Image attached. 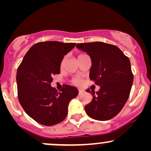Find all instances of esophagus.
<instances>
[{"label": "esophagus", "instance_id": "34e87169", "mask_svg": "<svg viewBox=\"0 0 151 151\" xmlns=\"http://www.w3.org/2000/svg\"><path fill=\"white\" fill-rule=\"evenodd\" d=\"M84 92V90L82 89H79V94H81V93H83Z\"/></svg>", "mask_w": 151, "mask_h": 151}]
</instances>
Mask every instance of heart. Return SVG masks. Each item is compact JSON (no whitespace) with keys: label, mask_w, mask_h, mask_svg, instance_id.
I'll return each instance as SVG.
<instances>
[{"label":"heart","mask_w":151,"mask_h":151,"mask_svg":"<svg viewBox=\"0 0 151 151\" xmlns=\"http://www.w3.org/2000/svg\"><path fill=\"white\" fill-rule=\"evenodd\" d=\"M80 55H79V56H80ZM72 81L74 85L76 86H81V84H83V79H81L80 77H74V79H72Z\"/></svg>","instance_id":"b5f03b06"}]
</instances>
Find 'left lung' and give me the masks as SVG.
Segmentation results:
<instances>
[{"mask_svg": "<svg viewBox=\"0 0 151 151\" xmlns=\"http://www.w3.org/2000/svg\"><path fill=\"white\" fill-rule=\"evenodd\" d=\"M91 60L89 78L100 86L92 94V101L85 106L89 116L106 121L116 116L129 99L133 75L129 59L119 47L102 42L77 44Z\"/></svg>", "mask_w": 151, "mask_h": 151, "instance_id": "1", "label": "left lung"}]
</instances>
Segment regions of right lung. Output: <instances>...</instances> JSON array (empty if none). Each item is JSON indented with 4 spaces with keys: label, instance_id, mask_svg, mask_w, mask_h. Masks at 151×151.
<instances>
[{
    "label": "right lung",
    "instance_id": "1",
    "mask_svg": "<svg viewBox=\"0 0 151 151\" xmlns=\"http://www.w3.org/2000/svg\"><path fill=\"white\" fill-rule=\"evenodd\" d=\"M76 43L41 42L27 51L16 74L18 99L29 116L44 126L62 122L69 103L79 93L76 87L64 85L60 91L51 86L52 76L60 73L64 56Z\"/></svg>",
    "mask_w": 151,
    "mask_h": 151
}]
</instances>
